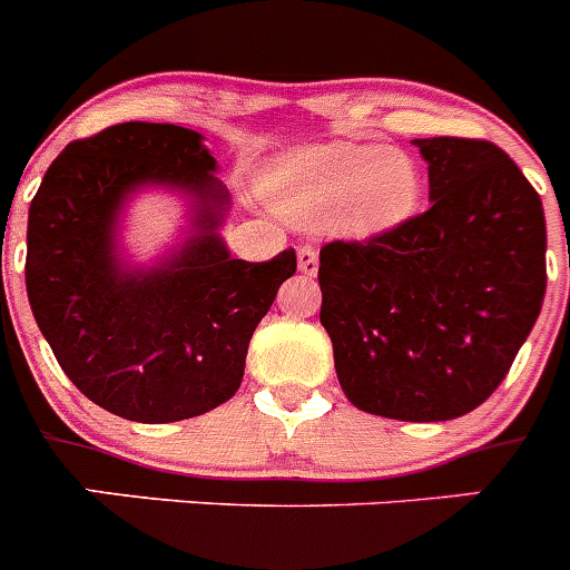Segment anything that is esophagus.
<instances>
[{
	"label": "esophagus",
	"instance_id": "esophagus-1",
	"mask_svg": "<svg viewBox=\"0 0 570 570\" xmlns=\"http://www.w3.org/2000/svg\"><path fill=\"white\" fill-rule=\"evenodd\" d=\"M296 265H299L302 274L314 276L316 271H320V254H316L311 245H305V248H299V254H296Z\"/></svg>",
	"mask_w": 570,
	"mask_h": 570
}]
</instances>
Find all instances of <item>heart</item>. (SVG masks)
Returning <instances> with one entry per match:
<instances>
[{
    "label": "heart",
    "instance_id": "b5f03b06",
    "mask_svg": "<svg viewBox=\"0 0 570 570\" xmlns=\"http://www.w3.org/2000/svg\"><path fill=\"white\" fill-rule=\"evenodd\" d=\"M265 194L288 223L374 239L402 228L422 208V170L405 150L376 142H331L279 156Z\"/></svg>",
    "mask_w": 570,
    "mask_h": 570
}]
</instances>
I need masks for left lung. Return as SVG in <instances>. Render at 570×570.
Segmentation results:
<instances>
[{
    "label": "left lung",
    "mask_w": 570,
    "mask_h": 570,
    "mask_svg": "<svg viewBox=\"0 0 570 570\" xmlns=\"http://www.w3.org/2000/svg\"><path fill=\"white\" fill-rule=\"evenodd\" d=\"M425 214L320 250V322L345 396L402 422L468 414L505 380L546 296V214L493 142L414 139Z\"/></svg>",
    "instance_id": "8db88e82"
}]
</instances>
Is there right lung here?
I'll list each match as a JSON object with an SVG mask.
<instances>
[{
	"label": "right lung",
	"mask_w": 570,
	"mask_h": 570,
	"mask_svg": "<svg viewBox=\"0 0 570 570\" xmlns=\"http://www.w3.org/2000/svg\"><path fill=\"white\" fill-rule=\"evenodd\" d=\"M205 136L122 122L70 142L28 214L30 311L68 380L130 422H179L239 391L256 325L296 271L294 248L234 259L219 236L230 196ZM186 196L184 242L150 266L121 250V214L139 189Z\"/></svg>",
	"instance_id": "1"
}]
</instances>
